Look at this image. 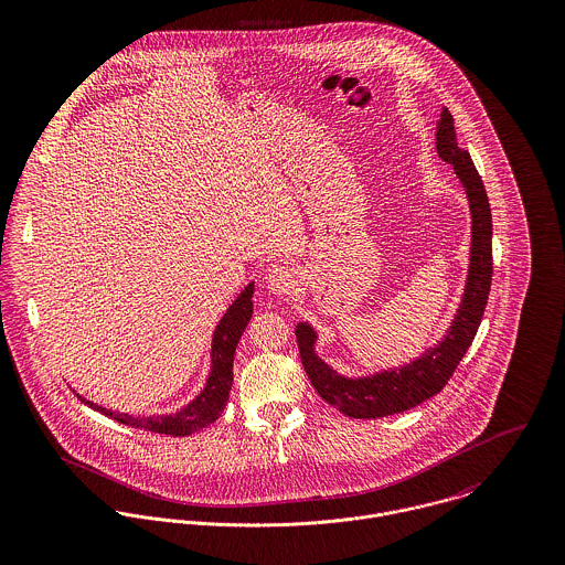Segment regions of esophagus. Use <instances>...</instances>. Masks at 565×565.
<instances>
[{"instance_id":"obj_1","label":"esophagus","mask_w":565,"mask_h":565,"mask_svg":"<svg viewBox=\"0 0 565 565\" xmlns=\"http://www.w3.org/2000/svg\"><path fill=\"white\" fill-rule=\"evenodd\" d=\"M265 285L276 296H289L298 287V271L291 265L274 263L265 269Z\"/></svg>"}]
</instances>
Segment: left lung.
<instances>
[{"mask_svg":"<svg viewBox=\"0 0 565 565\" xmlns=\"http://www.w3.org/2000/svg\"><path fill=\"white\" fill-rule=\"evenodd\" d=\"M435 148L441 161L452 164L461 180L472 215V242H470V269L457 316L446 330L444 339L428 348L422 356L403 367H392L372 376L348 379L337 374L316 354L318 332L307 322L296 326L300 359L316 392L323 401L339 408L348 417L374 419L394 413H403L439 394L459 361L475 341V334L483 320L484 305L491 287V209L484 193L483 180L470 159L468 150L459 148L455 119L448 108L441 110L435 132Z\"/></svg>","mask_w":565,"mask_h":565,"instance_id":"left-lung-1","label":"left lung"}]
</instances>
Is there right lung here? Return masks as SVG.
<instances>
[{
	"label": "right lung",
	"mask_w": 565,
	"mask_h": 565,
	"mask_svg": "<svg viewBox=\"0 0 565 565\" xmlns=\"http://www.w3.org/2000/svg\"><path fill=\"white\" fill-rule=\"evenodd\" d=\"M252 294H254V282H249L237 300L228 307L224 318L217 323L213 332V345H211V374L206 379L204 390L195 396V401L186 404L184 408L171 413V415H150V417H135L128 413L110 411L99 404L90 403L86 398H81L82 403L113 419L119 424H128L135 428L161 433V435H173V437H186L200 428H206L213 424L222 411L226 408L231 390H233V361H235V350L242 339L245 326L252 318Z\"/></svg>",
	"instance_id": "right-lung-1"
}]
</instances>
